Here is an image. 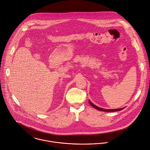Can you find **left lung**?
<instances>
[{"label": "left lung", "instance_id": "obj_1", "mask_svg": "<svg viewBox=\"0 0 150 150\" xmlns=\"http://www.w3.org/2000/svg\"><path fill=\"white\" fill-rule=\"evenodd\" d=\"M89 104L92 105V107H93L94 108L98 110H99V111H106V112H114V111H121L123 109H124V108H119V109H114V110H107V109H104V108H99L96 105H95L94 104H93L90 101H89Z\"/></svg>", "mask_w": 150, "mask_h": 150}]
</instances>
